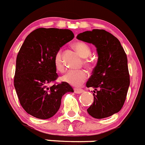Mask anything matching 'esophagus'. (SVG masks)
<instances>
[{"mask_svg":"<svg viewBox=\"0 0 145 145\" xmlns=\"http://www.w3.org/2000/svg\"><path fill=\"white\" fill-rule=\"evenodd\" d=\"M82 92H84V90L81 89V88H74V93H81Z\"/></svg>","mask_w":145,"mask_h":145,"instance_id":"esophagus-1","label":"esophagus"}]
</instances>
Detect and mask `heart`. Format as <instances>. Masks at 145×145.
<instances>
[{
	"instance_id": "b5f03b06",
	"label": "heart",
	"mask_w": 145,
	"mask_h": 145,
	"mask_svg": "<svg viewBox=\"0 0 145 145\" xmlns=\"http://www.w3.org/2000/svg\"><path fill=\"white\" fill-rule=\"evenodd\" d=\"M73 47L76 50V52H78L82 57L85 58L83 60L84 65L87 67H91V61L89 59H88V56L91 54V48L86 42H76L73 44ZM54 67L57 69V71L59 72H63L65 70V66L62 60V54L61 52H59L56 54L54 57ZM88 74L86 71L83 69H80V70H74L70 71L69 72L65 74L63 76L62 80L65 83H68L72 86H80L87 79Z\"/></svg>"
}]
</instances>
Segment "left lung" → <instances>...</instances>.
<instances>
[{
  "mask_svg": "<svg viewBox=\"0 0 145 145\" xmlns=\"http://www.w3.org/2000/svg\"><path fill=\"white\" fill-rule=\"evenodd\" d=\"M76 38L97 47L98 61L86 83L93 91V103L87 109L89 115L103 119L120 111L130 86L127 58L120 40L103 29L79 34Z\"/></svg>",
  "mask_w": 145,
  "mask_h": 145,
  "instance_id": "obj_1",
  "label": "left lung"
}]
</instances>
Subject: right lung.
<instances>
[{
	"label": "right lung",
	"mask_w": 145,
	"mask_h": 145,
	"mask_svg": "<svg viewBox=\"0 0 145 145\" xmlns=\"http://www.w3.org/2000/svg\"><path fill=\"white\" fill-rule=\"evenodd\" d=\"M74 35L69 29L39 28L25 39L16 59L14 86L21 106L28 114L40 120L52 117L58 111L65 93L74 92L58 77L54 57Z\"/></svg>",
	"instance_id": "1"
}]
</instances>
